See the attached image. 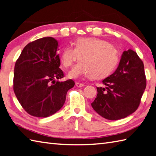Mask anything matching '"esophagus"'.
<instances>
[{"label": "esophagus", "instance_id": "obj_1", "mask_svg": "<svg viewBox=\"0 0 156 156\" xmlns=\"http://www.w3.org/2000/svg\"><path fill=\"white\" fill-rule=\"evenodd\" d=\"M75 85L77 87H83V86H85V85L83 83H79V82L76 83Z\"/></svg>", "mask_w": 156, "mask_h": 156}]
</instances>
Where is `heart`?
I'll list each match as a JSON object with an SVG mask.
<instances>
[{"label": "heart", "mask_w": 156, "mask_h": 156, "mask_svg": "<svg viewBox=\"0 0 156 156\" xmlns=\"http://www.w3.org/2000/svg\"><path fill=\"white\" fill-rule=\"evenodd\" d=\"M68 76L77 79L87 76L93 79H102L111 74L118 63V53L109 42L97 37L79 38L74 42V48L65 47L60 61L65 68H69L78 59Z\"/></svg>", "instance_id": "heart-1"}]
</instances>
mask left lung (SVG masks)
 Segmentation results:
<instances>
[{
  "label": "left lung",
  "instance_id": "1",
  "mask_svg": "<svg viewBox=\"0 0 156 156\" xmlns=\"http://www.w3.org/2000/svg\"><path fill=\"white\" fill-rule=\"evenodd\" d=\"M102 82L106 87H97L93 109L109 120L125 118L137 110L146 87L143 61L133 50L123 51L115 71Z\"/></svg>",
  "mask_w": 156,
  "mask_h": 156
}]
</instances>
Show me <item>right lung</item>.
Here are the masks:
<instances>
[{"instance_id": "obj_1", "label": "right lung", "mask_w": 156, "mask_h": 156, "mask_svg": "<svg viewBox=\"0 0 156 156\" xmlns=\"http://www.w3.org/2000/svg\"><path fill=\"white\" fill-rule=\"evenodd\" d=\"M58 47L54 38H41L27 44L16 61L14 92L30 115H53L63 106L67 91L75 85L72 79L56 81L64 77Z\"/></svg>"}]
</instances>
